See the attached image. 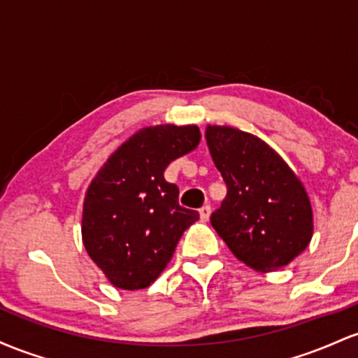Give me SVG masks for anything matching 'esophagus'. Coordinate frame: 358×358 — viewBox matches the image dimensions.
<instances>
[{
	"label": "esophagus",
	"mask_w": 358,
	"mask_h": 358,
	"mask_svg": "<svg viewBox=\"0 0 358 358\" xmlns=\"http://www.w3.org/2000/svg\"><path fill=\"white\" fill-rule=\"evenodd\" d=\"M210 215H211V208L208 206H203L199 210V218H201V222H208V220H210Z\"/></svg>",
	"instance_id": "esophagus-1"
}]
</instances>
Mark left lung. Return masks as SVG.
<instances>
[{
  "instance_id": "1",
  "label": "left lung",
  "mask_w": 358,
  "mask_h": 358,
  "mask_svg": "<svg viewBox=\"0 0 358 358\" xmlns=\"http://www.w3.org/2000/svg\"><path fill=\"white\" fill-rule=\"evenodd\" d=\"M206 143L227 184L211 224L231 254L259 272L294 260L313 236L311 203L298 176L259 136L206 127Z\"/></svg>"
}]
</instances>
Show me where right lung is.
<instances>
[{
    "label": "right lung",
    "instance_id": "right-lung-1",
    "mask_svg": "<svg viewBox=\"0 0 358 358\" xmlns=\"http://www.w3.org/2000/svg\"><path fill=\"white\" fill-rule=\"evenodd\" d=\"M201 140L196 125L147 127L122 143L86 191L83 242L111 284L145 289L171 262L182 233L199 213L179 204L164 171Z\"/></svg>",
    "mask_w": 358,
    "mask_h": 358
}]
</instances>
